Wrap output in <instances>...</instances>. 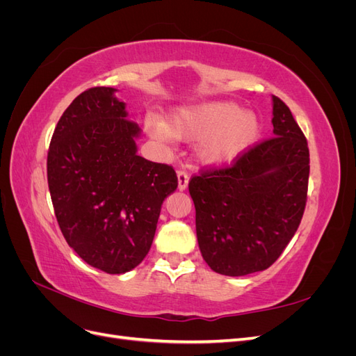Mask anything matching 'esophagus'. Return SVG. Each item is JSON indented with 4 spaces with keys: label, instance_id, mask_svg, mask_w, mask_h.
Here are the masks:
<instances>
[{
    "label": "esophagus",
    "instance_id": "34e87169",
    "mask_svg": "<svg viewBox=\"0 0 356 356\" xmlns=\"http://www.w3.org/2000/svg\"><path fill=\"white\" fill-rule=\"evenodd\" d=\"M177 175H178V188H179L181 191L186 190L187 186H188V179H190L188 174H187V172H186L184 169H179V170L177 172Z\"/></svg>",
    "mask_w": 356,
    "mask_h": 356
}]
</instances>
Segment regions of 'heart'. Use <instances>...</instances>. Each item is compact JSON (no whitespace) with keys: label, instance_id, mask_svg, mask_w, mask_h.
Instances as JSON below:
<instances>
[{"label":"heart","instance_id":"1","mask_svg":"<svg viewBox=\"0 0 356 356\" xmlns=\"http://www.w3.org/2000/svg\"><path fill=\"white\" fill-rule=\"evenodd\" d=\"M148 132L160 141L175 138L196 141L199 156L208 163H224L250 148L260 135V120L230 101H215L181 108L170 115L169 124L159 118L147 122Z\"/></svg>","mask_w":356,"mask_h":356}]
</instances>
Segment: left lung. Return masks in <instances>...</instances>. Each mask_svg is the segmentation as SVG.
<instances>
[{"instance_id":"8db88e82","label":"left lung","mask_w":356,"mask_h":356,"mask_svg":"<svg viewBox=\"0 0 356 356\" xmlns=\"http://www.w3.org/2000/svg\"><path fill=\"white\" fill-rule=\"evenodd\" d=\"M273 134L229 166L193 175L190 196L203 260L213 272L245 276L270 267L303 218L309 147L284 101L273 96Z\"/></svg>"}]
</instances>
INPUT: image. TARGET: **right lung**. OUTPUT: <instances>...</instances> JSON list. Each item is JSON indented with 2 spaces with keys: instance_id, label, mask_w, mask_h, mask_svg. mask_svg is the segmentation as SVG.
<instances>
[{
  "instance_id": "add662e5",
  "label": "right lung",
  "mask_w": 356,
  "mask_h": 356,
  "mask_svg": "<svg viewBox=\"0 0 356 356\" xmlns=\"http://www.w3.org/2000/svg\"><path fill=\"white\" fill-rule=\"evenodd\" d=\"M114 92L88 89L63 111L49 147L47 182L68 245L92 267L120 275L148 254L178 178L172 166L136 154L139 126Z\"/></svg>"
}]
</instances>
